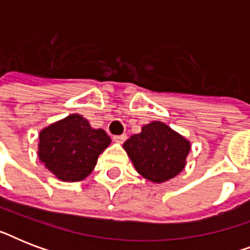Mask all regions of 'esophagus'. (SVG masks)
<instances>
[{"label":"esophagus","mask_w":250,"mask_h":250,"mask_svg":"<svg viewBox=\"0 0 250 250\" xmlns=\"http://www.w3.org/2000/svg\"><path fill=\"white\" fill-rule=\"evenodd\" d=\"M113 140L115 141V143H125V141L127 140V135H125V133H123V135H118V136H114Z\"/></svg>","instance_id":"34e87169"}]
</instances>
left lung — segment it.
I'll list each match as a JSON object with an SVG mask.
<instances>
[{
	"label": "left lung",
	"instance_id": "left-lung-1",
	"mask_svg": "<svg viewBox=\"0 0 250 250\" xmlns=\"http://www.w3.org/2000/svg\"><path fill=\"white\" fill-rule=\"evenodd\" d=\"M123 148L139 174L150 182L164 183L184 168L190 144L162 122H152L129 137Z\"/></svg>",
	"mask_w": 250,
	"mask_h": 250
}]
</instances>
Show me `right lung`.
<instances>
[{
  "instance_id": "right-lung-1",
  "label": "right lung",
  "mask_w": 250,
  "mask_h": 250,
  "mask_svg": "<svg viewBox=\"0 0 250 250\" xmlns=\"http://www.w3.org/2000/svg\"><path fill=\"white\" fill-rule=\"evenodd\" d=\"M39 158L63 182H79L93 171L98 156L111 143L104 129H94L79 114L48 125L39 135Z\"/></svg>"
}]
</instances>
